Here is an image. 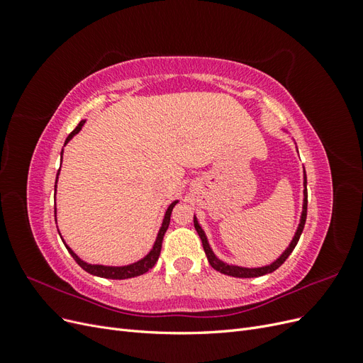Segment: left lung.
Listing matches in <instances>:
<instances>
[{
	"label": "left lung",
	"mask_w": 363,
	"mask_h": 363,
	"mask_svg": "<svg viewBox=\"0 0 363 363\" xmlns=\"http://www.w3.org/2000/svg\"><path fill=\"white\" fill-rule=\"evenodd\" d=\"M304 199H303V212H301V219H300V224H298V228H296V232L291 240L289 247L283 251V255L277 259L274 260L271 265H267V267H260V268H244V267H236V265H228V263L219 260L215 252L212 251L211 245H208L207 242V238L203 232L201 225L199 224V221H196V218L194 216V225H195V230L196 233H199V236L201 238V242H203V248H204V252L207 256V260L208 263H211L212 268L219 271L221 274H225V276H232V277H239V279H251V277H260V276H265V274H269L272 271H276L281 263L286 260L289 257L291 252L294 251L296 242H298V239L303 233V228H304V224H306V216H307V179H306V171H304Z\"/></svg>",
	"instance_id": "8db88e82"
}]
</instances>
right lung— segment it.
Wrapping results in <instances>:
<instances>
[{
    "label": "right lung",
    "mask_w": 363,
    "mask_h": 363,
    "mask_svg": "<svg viewBox=\"0 0 363 363\" xmlns=\"http://www.w3.org/2000/svg\"><path fill=\"white\" fill-rule=\"evenodd\" d=\"M84 123L86 121H80V124L77 125L72 131H71V135L67 138V140H65V145L68 144V142L79 133V131L82 130V127L84 125ZM62 155H63V150H62V152H60V157H62ZM59 172H60V169L57 171V179H59ZM57 179H56V184H54V192H56V189H57ZM179 201H172L171 204H169V207L167 208V212H164V216H163V223H162V227H160V230H159V233H157V238H156V242H155V245H152V248H151V251L148 252V255L144 257V259H140V260H138V262H135V263H130V265H125V267H106V265H92V263H87V262H84V260H82L79 256L75 255V252L65 244V240H63V244H65V247H67V250L69 251V255L74 257V260L79 263V265L86 271V272H89V274H92V276H96V277H104V279H113V280H124V279H131V277H138V276H142V274H145L148 269H151L152 267L156 265V262H157V259H159V256H160V250H162V240H163V236H164V232H167L168 230V225H169V219H171V212H172V208H174V206L177 204ZM54 216H56V207H54ZM62 238V236H60Z\"/></svg>",
    "instance_id": "right-lung-1"
}]
</instances>
